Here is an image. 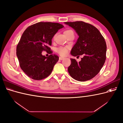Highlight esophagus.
I'll list each match as a JSON object with an SVG mask.
<instances>
[{
  "label": "esophagus",
  "instance_id": "esophagus-1",
  "mask_svg": "<svg viewBox=\"0 0 123 123\" xmlns=\"http://www.w3.org/2000/svg\"><path fill=\"white\" fill-rule=\"evenodd\" d=\"M59 60H62V59H64V57H59Z\"/></svg>",
  "mask_w": 123,
  "mask_h": 123
}]
</instances>
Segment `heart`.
<instances>
[{
  "mask_svg": "<svg viewBox=\"0 0 123 123\" xmlns=\"http://www.w3.org/2000/svg\"><path fill=\"white\" fill-rule=\"evenodd\" d=\"M72 31L71 30H66L64 32V34L67 33H68L70 32H72ZM57 52L62 56H64L67 54L68 52V47H60L56 49Z\"/></svg>",
  "mask_w": 123,
  "mask_h": 123,
  "instance_id": "1",
  "label": "heart"
}]
</instances>
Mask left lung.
Instances as JSON below:
<instances>
[{
    "instance_id": "obj_1",
    "label": "left lung",
    "mask_w": 123,
    "mask_h": 123,
    "mask_svg": "<svg viewBox=\"0 0 123 123\" xmlns=\"http://www.w3.org/2000/svg\"><path fill=\"white\" fill-rule=\"evenodd\" d=\"M65 24L75 30L79 36L71 54L77 57L84 55L79 62L70 59L68 72L76 80H90L99 72L105 62L107 46L105 39L98 30L90 24L81 21Z\"/></svg>"
}]
</instances>
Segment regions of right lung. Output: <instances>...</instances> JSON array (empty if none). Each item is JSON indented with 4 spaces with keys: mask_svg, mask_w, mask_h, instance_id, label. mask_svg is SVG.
<instances>
[{
    "mask_svg": "<svg viewBox=\"0 0 123 123\" xmlns=\"http://www.w3.org/2000/svg\"><path fill=\"white\" fill-rule=\"evenodd\" d=\"M64 25L51 22H40L29 26L23 33L16 48V55L21 69L31 79L41 80L51 73L59 57L53 55L49 46L52 39ZM46 51L48 57L42 55Z\"/></svg>",
    "mask_w": 123,
    "mask_h": 123,
    "instance_id": "obj_1",
    "label": "right lung"
}]
</instances>
